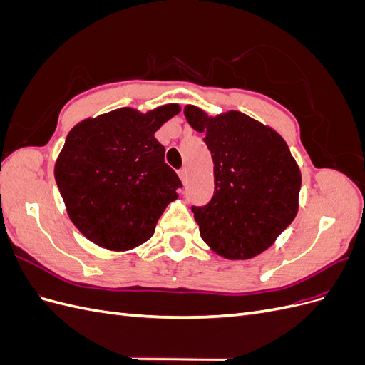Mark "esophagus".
I'll return each instance as SVG.
<instances>
[{"label": "esophagus", "instance_id": "obj_1", "mask_svg": "<svg viewBox=\"0 0 365 365\" xmlns=\"http://www.w3.org/2000/svg\"><path fill=\"white\" fill-rule=\"evenodd\" d=\"M178 175H180V178H181L182 182L187 181V169H181V170L178 172Z\"/></svg>", "mask_w": 365, "mask_h": 365}]
</instances>
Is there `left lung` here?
Listing matches in <instances>:
<instances>
[{"label":"left lung","mask_w":365,"mask_h":365,"mask_svg":"<svg viewBox=\"0 0 365 365\" xmlns=\"http://www.w3.org/2000/svg\"><path fill=\"white\" fill-rule=\"evenodd\" d=\"M189 125L212 152L215 193L192 207L205 244L219 256L245 260L269 248L298 212L300 169L274 129L239 111L208 117L187 105Z\"/></svg>","instance_id":"obj_1"}]
</instances>
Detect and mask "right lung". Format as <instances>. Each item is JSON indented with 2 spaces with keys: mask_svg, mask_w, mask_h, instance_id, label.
<instances>
[{
  "mask_svg": "<svg viewBox=\"0 0 365 365\" xmlns=\"http://www.w3.org/2000/svg\"><path fill=\"white\" fill-rule=\"evenodd\" d=\"M180 111L178 105L148 114L120 108L70 130L54 178L71 222L96 245L113 251L141 245L178 197L182 184L153 134Z\"/></svg>",
  "mask_w": 365,
  "mask_h": 365,
  "instance_id": "obj_1",
  "label": "right lung"
}]
</instances>
